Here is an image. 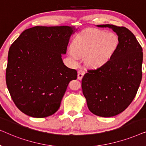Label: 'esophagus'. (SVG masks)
Wrapping results in <instances>:
<instances>
[{"label":"esophagus","mask_w":146,"mask_h":146,"mask_svg":"<svg viewBox=\"0 0 146 146\" xmlns=\"http://www.w3.org/2000/svg\"><path fill=\"white\" fill-rule=\"evenodd\" d=\"M84 74H85V72L83 70H80L78 71V79L80 80H81L82 79Z\"/></svg>","instance_id":"obj_1"}]
</instances>
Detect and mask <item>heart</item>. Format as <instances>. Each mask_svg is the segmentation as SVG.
Here are the masks:
<instances>
[{
    "label": "heart",
    "instance_id": "obj_1",
    "mask_svg": "<svg viewBox=\"0 0 146 146\" xmlns=\"http://www.w3.org/2000/svg\"><path fill=\"white\" fill-rule=\"evenodd\" d=\"M118 44V37L115 33L98 29L85 30L72 42L69 55L74 60L84 57L86 64L95 68L110 59Z\"/></svg>",
    "mask_w": 146,
    "mask_h": 146
}]
</instances>
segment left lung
Returning <instances> with one entry per match:
<instances>
[{
    "instance_id": "8db88e82",
    "label": "left lung",
    "mask_w": 146,
    "mask_h": 146,
    "mask_svg": "<svg viewBox=\"0 0 146 146\" xmlns=\"http://www.w3.org/2000/svg\"><path fill=\"white\" fill-rule=\"evenodd\" d=\"M97 27L112 29L119 44L106 63L88 70L82 80V88L92 113L112 117L124 111L136 95L142 77V48L127 28L113 25Z\"/></svg>"
}]
</instances>
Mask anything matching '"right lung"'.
Here are the masks:
<instances>
[{
    "label": "right lung",
    "mask_w": 146,
    "mask_h": 146,
    "mask_svg": "<svg viewBox=\"0 0 146 146\" xmlns=\"http://www.w3.org/2000/svg\"><path fill=\"white\" fill-rule=\"evenodd\" d=\"M75 29L68 26L35 27L12 44L6 82L17 107L25 114L45 117L57 111L77 71L64 64L62 54Z\"/></svg>",
    "instance_id": "right-lung-1"
}]
</instances>
